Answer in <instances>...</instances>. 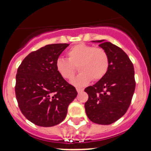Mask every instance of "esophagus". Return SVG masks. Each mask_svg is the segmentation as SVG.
I'll return each mask as SVG.
<instances>
[{"instance_id":"34e87169","label":"esophagus","mask_w":151,"mask_h":151,"mask_svg":"<svg viewBox=\"0 0 151 151\" xmlns=\"http://www.w3.org/2000/svg\"><path fill=\"white\" fill-rule=\"evenodd\" d=\"M76 91H78V93H81L82 92V91H83V89L81 88H76Z\"/></svg>"}]
</instances>
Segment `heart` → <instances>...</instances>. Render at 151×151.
Instances as JSON below:
<instances>
[{"label":"heart","mask_w":151,"mask_h":151,"mask_svg":"<svg viewBox=\"0 0 151 151\" xmlns=\"http://www.w3.org/2000/svg\"><path fill=\"white\" fill-rule=\"evenodd\" d=\"M68 60L57 59L55 67L58 73L65 79L70 80L75 76L76 68L80 71L72 84L76 86H84L92 79L99 81L107 73L109 68V57L102 48L85 43H79L68 50Z\"/></svg>","instance_id":"obj_1"}]
</instances>
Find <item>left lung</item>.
Returning <instances> with one entry per match:
<instances>
[{
  "instance_id": "left-lung-1",
  "label": "left lung",
  "mask_w": 151,
  "mask_h": 151,
  "mask_svg": "<svg viewBox=\"0 0 151 151\" xmlns=\"http://www.w3.org/2000/svg\"><path fill=\"white\" fill-rule=\"evenodd\" d=\"M99 43L109 57V68L105 76L84 91L88 99L85 110L90 121L102 125L111 124L126 113L135 89L134 66L121 48L105 40Z\"/></svg>"
}]
</instances>
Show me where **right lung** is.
Here are the masks:
<instances>
[{
    "label": "right lung",
    "mask_w": 151,
    "mask_h": 151,
    "mask_svg": "<svg viewBox=\"0 0 151 151\" xmlns=\"http://www.w3.org/2000/svg\"><path fill=\"white\" fill-rule=\"evenodd\" d=\"M68 43H55L31 52L16 76L15 94L22 114L35 125L49 127L65 119L78 92L57 71L56 60Z\"/></svg>",
    "instance_id": "1"
}]
</instances>
